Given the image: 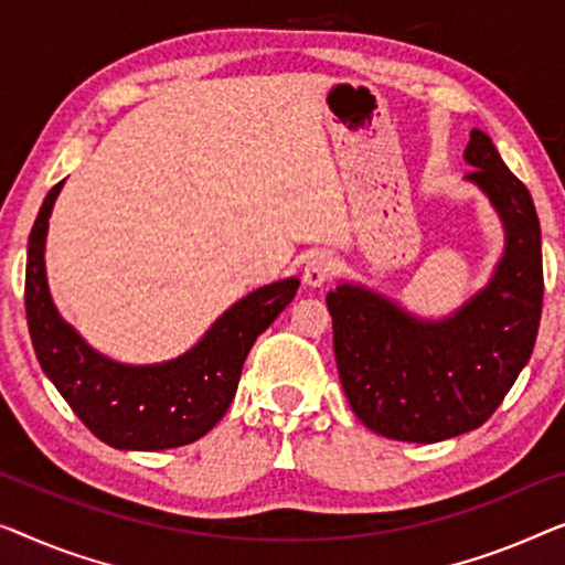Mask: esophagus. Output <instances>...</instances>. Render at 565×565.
<instances>
[{
	"label": "esophagus",
	"mask_w": 565,
	"mask_h": 565,
	"mask_svg": "<svg viewBox=\"0 0 565 565\" xmlns=\"http://www.w3.org/2000/svg\"><path fill=\"white\" fill-rule=\"evenodd\" d=\"M332 268H335V264H332V258L328 256V253H317V256L309 258L305 266V284L317 289V286H322L330 279Z\"/></svg>",
	"instance_id": "34e87169"
}]
</instances>
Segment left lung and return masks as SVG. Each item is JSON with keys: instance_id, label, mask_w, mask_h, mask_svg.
Returning a JSON list of instances; mask_svg holds the SVG:
<instances>
[{"instance_id": "obj_1", "label": "left lung", "mask_w": 565, "mask_h": 565, "mask_svg": "<svg viewBox=\"0 0 565 565\" xmlns=\"http://www.w3.org/2000/svg\"><path fill=\"white\" fill-rule=\"evenodd\" d=\"M504 227L494 274L450 315L417 317L386 294L340 281L328 294L332 343L351 409L376 435L440 443L494 415L535 348L543 312V248L527 186L483 130L463 150Z\"/></svg>"}]
</instances>
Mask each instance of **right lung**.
Masks as SVG:
<instances>
[{"label": "right lung", "mask_w": 565, "mask_h": 565, "mask_svg": "<svg viewBox=\"0 0 565 565\" xmlns=\"http://www.w3.org/2000/svg\"><path fill=\"white\" fill-rule=\"evenodd\" d=\"M55 184L28 241L25 312L33 348L76 417L117 450H166L200 440L225 417L253 343L299 289L297 276L250 291L225 309L186 353L161 363H120L63 320L47 289L45 237Z\"/></svg>", "instance_id": "obj_1"}]
</instances>
